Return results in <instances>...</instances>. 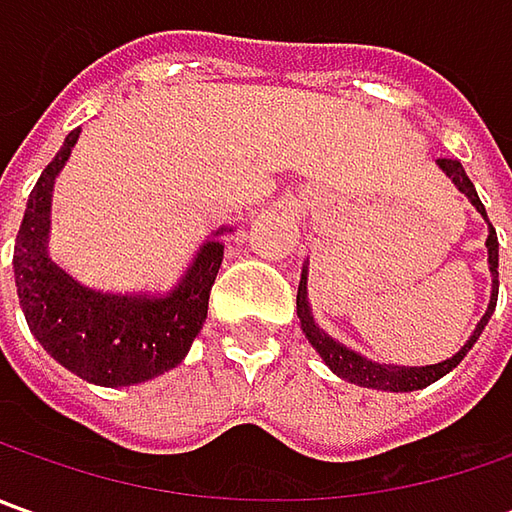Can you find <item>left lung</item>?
I'll return each mask as SVG.
<instances>
[{
	"mask_svg": "<svg viewBox=\"0 0 512 512\" xmlns=\"http://www.w3.org/2000/svg\"><path fill=\"white\" fill-rule=\"evenodd\" d=\"M436 165L442 168V173L456 185L459 193L467 196V202L482 213V219L487 222V265H490V276H493V287H490V305L484 310V316L479 319L476 330L470 333V339L462 344L459 353H453L450 359H444L439 364H424V367H404V364H382L367 359L362 353L350 350L347 344L336 342L333 336H327L322 327L316 325L313 319V310L307 302V262L302 265V279H299V293H296V313H299V322H302V333L305 339L313 344V350L322 356V362L339 376L344 382L359 384V387H373V390H387V393H410V390H422L427 384L439 382L442 376H447L456 364L462 362L464 356L473 350L476 339L482 336L484 325L490 322L493 310H496V299H499V239H496V230L487 219V210H484L482 199L476 193L473 182L467 179L462 162L456 159H436Z\"/></svg>",
	"mask_w": 512,
	"mask_h": 512,
	"instance_id": "left-lung-1",
	"label": "left lung"
}]
</instances>
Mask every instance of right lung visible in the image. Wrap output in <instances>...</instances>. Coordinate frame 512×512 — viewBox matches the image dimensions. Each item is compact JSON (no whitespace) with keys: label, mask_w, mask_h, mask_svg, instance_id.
<instances>
[{"label":"right lung","mask_w":512,"mask_h":512,"mask_svg":"<svg viewBox=\"0 0 512 512\" xmlns=\"http://www.w3.org/2000/svg\"><path fill=\"white\" fill-rule=\"evenodd\" d=\"M79 133L82 128L70 130L30 190L13 245L19 305L36 342L79 379L102 387L142 384L182 364L199 336L225 256L222 236L233 227H219L205 239L168 293H108L82 285L48 253L53 185Z\"/></svg>","instance_id":"add662e5"}]
</instances>
